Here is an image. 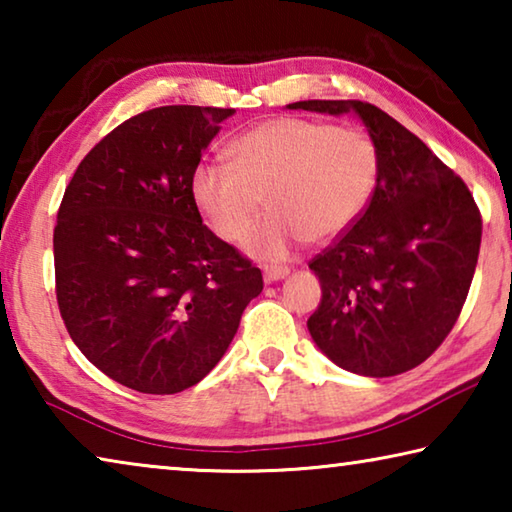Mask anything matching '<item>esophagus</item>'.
Wrapping results in <instances>:
<instances>
[{
  "label": "esophagus",
  "instance_id": "34e87169",
  "mask_svg": "<svg viewBox=\"0 0 512 512\" xmlns=\"http://www.w3.org/2000/svg\"><path fill=\"white\" fill-rule=\"evenodd\" d=\"M289 275V268L287 266H264V282L271 284L277 280H284V277Z\"/></svg>",
  "mask_w": 512,
  "mask_h": 512
}]
</instances>
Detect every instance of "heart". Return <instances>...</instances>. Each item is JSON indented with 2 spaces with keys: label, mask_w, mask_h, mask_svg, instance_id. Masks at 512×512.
<instances>
[{
  "label": "heart",
  "mask_w": 512,
  "mask_h": 512,
  "mask_svg": "<svg viewBox=\"0 0 512 512\" xmlns=\"http://www.w3.org/2000/svg\"><path fill=\"white\" fill-rule=\"evenodd\" d=\"M232 162H201L192 198L221 239H246L264 196L268 219L248 246L262 257H287L302 241L325 244L348 232L375 196L379 149L368 133L329 121L280 117L230 144Z\"/></svg>",
  "instance_id": "1"
}]
</instances>
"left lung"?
<instances>
[{
	"mask_svg": "<svg viewBox=\"0 0 512 512\" xmlns=\"http://www.w3.org/2000/svg\"><path fill=\"white\" fill-rule=\"evenodd\" d=\"M291 110L354 112L379 149L368 210L316 255L323 298L314 343L343 370L393 377L420 366L452 332L470 291L481 214L470 189L420 137L366 101H296Z\"/></svg>",
	"mask_w": 512,
	"mask_h": 512,
	"instance_id": "8db88e82",
	"label": "left lung"
}]
</instances>
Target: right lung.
Here are the masks:
<instances>
[{
    "label": "right lung",
    "instance_id": "obj_1",
    "mask_svg": "<svg viewBox=\"0 0 512 512\" xmlns=\"http://www.w3.org/2000/svg\"><path fill=\"white\" fill-rule=\"evenodd\" d=\"M232 108L162 106L81 160L54 228L56 300L85 359L121 386L173 395L201 381L264 289L203 225L192 173Z\"/></svg>",
    "mask_w": 512,
    "mask_h": 512
}]
</instances>
